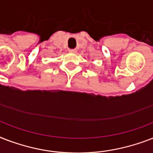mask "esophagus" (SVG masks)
<instances>
[{"label":"esophagus","mask_w":153,"mask_h":153,"mask_svg":"<svg viewBox=\"0 0 153 153\" xmlns=\"http://www.w3.org/2000/svg\"><path fill=\"white\" fill-rule=\"evenodd\" d=\"M69 51L70 52H72V53H76L77 50L76 49H69Z\"/></svg>","instance_id":"esophagus-1"}]
</instances>
